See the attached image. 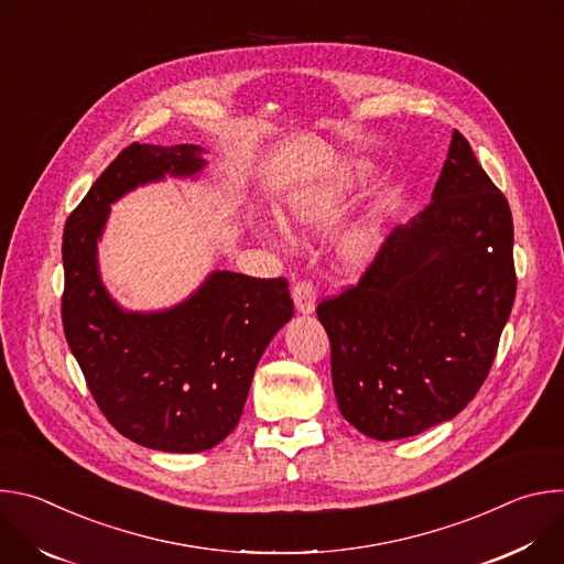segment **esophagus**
<instances>
[{
    "mask_svg": "<svg viewBox=\"0 0 564 564\" xmlns=\"http://www.w3.org/2000/svg\"><path fill=\"white\" fill-rule=\"evenodd\" d=\"M292 299L299 314H312L316 307V294L310 281H299L292 290Z\"/></svg>",
    "mask_w": 564,
    "mask_h": 564,
    "instance_id": "1",
    "label": "esophagus"
}]
</instances>
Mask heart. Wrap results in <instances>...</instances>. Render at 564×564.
I'll use <instances>...</instances> for the list:
<instances>
[{"label": "heart", "mask_w": 564, "mask_h": 564, "mask_svg": "<svg viewBox=\"0 0 564 564\" xmlns=\"http://www.w3.org/2000/svg\"><path fill=\"white\" fill-rule=\"evenodd\" d=\"M352 192V178L337 176L326 183L305 185L292 189L281 205L279 218L285 227L301 234H316L330 227L346 209ZM383 212L377 203L364 207V212L352 218L335 240L337 263L346 272H359L372 263L381 246ZM270 240H276L272 229L263 231Z\"/></svg>", "instance_id": "b5f03b06"}]
</instances>
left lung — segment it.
Returning <instances> with one entry per match:
<instances>
[{
    "mask_svg": "<svg viewBox=\"0 0 564 564\" xmlns=\"http://www.w3.org/2000/svg\"><path fill=\"white\" fill-rule=\"evenodd\" d=\"M513 299L509 203L453 131L431 205L316 307L341 415L381 442L453 420L485 383Z\"/></svg>",
    "mask_w": 564,
    "mask_h": 564,
    "instance_id": "obj_1",
    "label": "left lung"
}]
</instances>
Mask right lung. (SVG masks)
I'll return each instance as SVG.
<instances>
[{"instance_id":"obj_1","label":"right lung","mask_w":564,"mask_h":564,"mask_svg":"<svg viewBox=\"0 0 564 564\" xmlns=\"http://www.w3.org/2000/svg\"><path fill=\"white\" fill-rule=\"evenodd\" d=\"M198 144L127 147L64 227L62 324L96 404L131 442L165 453L220 444L243 415L257 364L292 318L285 279L214 270L181 303L127 310L107 290L98 243L111 205L165 178H198Z\"/></svg>"}]
</instances>
